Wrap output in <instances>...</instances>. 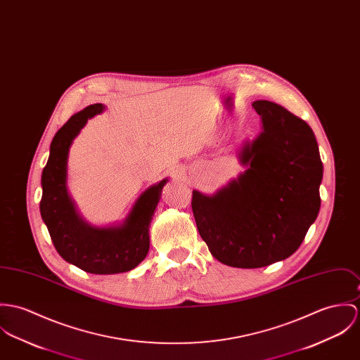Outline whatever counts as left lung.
Returning <instances> with one entry per match:
<instances>
[{
    "mask_svg": "<svg viewBox=\"0 0 360 360\" xmlns=\"http://www.w3.org/2000/svg\"><path fill=\"white\" fill-rule=\"evenodd\" d=\"M262 131L239 154L248 169L206 196L193 191L196 229L219 262L260 268L290 257L321 209L323 177L309 125L285 107L257 100Z\"/></svg>",
    "mask_w": 360,
    "mask_h": 360,
    "instance_id": "8db88e82",
    "label": "left lung"
}]
</instances>
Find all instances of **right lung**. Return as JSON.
Listing matches in <instances>:
<instances>
[{
    "label": "right lung",
    "instance_id": "1",
    "mask_svg": "<svg viewBox=\"0 0 360 360\" xmlns=\"http://www.w3.org/2000/svg\"><path fill=\"white\" fill-rule=\"evenodd\" d=\"M101 111L100 103L88 105L55 134L42 170L39 210L55 249L65 262L89 274L110 275L131 271L146 259L150 223L167 180L146 190L120 227L96 229L78 216L65 188L68 148L86 121Z\"/></svg>",
    "mask_w": 360,
    "mask_h": 360
}]
</instances>
